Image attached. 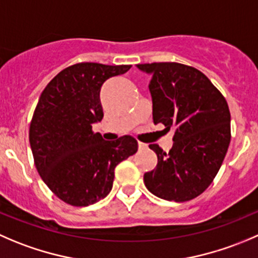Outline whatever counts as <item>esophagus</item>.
Wrapping results in <instances>:
<instances>
[{"mask_svg": "<svg viewBox=\"0 0 258 258\" xmlns=\"http://www.w3.org/2000/svg\"><path fill=\"white\" fill-rule=\"evenodd\" d=\"M139 149L140 150H146L147 149V145L144 144V142H139Z\"/></svg>", "mask_w": 258, "mask_h": 258, "instance_id": "1", "label": "esophagus"}]
</instances>
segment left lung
<instances>
[{"mask_svg": "<svg viewBox=\"0 0 258 258\" xmlns=\"http://www.w3.org/2000/svg\"><path fill=\"white\" fill-rule=\"evenodd\" d=\"M151 76L154 123L175 128L174 145L156 144L157 166L144 175L147 189L169 202L201 196L219 171L231 142V113L221 92L198 69L179 62L137 64Z\"/></svg>", "mask_w": 258, "mask_h": 258, "instance_id": "1", "label": "left lung"}]
</instances>
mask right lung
Here are the masks:
<instances>
[{"label":"right lung","mask_w":258,"mask_h":258,"mask_svg":"<svg viewBox=\"0 0 258 258\" xmlns=\"http://www.w3.org/2000/svg\"><path fill=\"white\" fill-rule=\"evenodd\" d=\"M130 68L79 62L54 77L40 96L29 134L35 166L49 189L71 206H91L108 196L116 166L139 149L132 136L106 141L92 131L103 118L102 84Z\"/></svg>","instance_id":"right-lung-1"}]
</instances>
